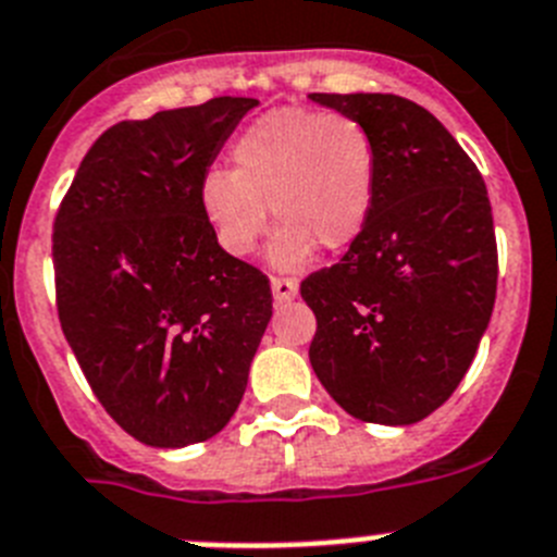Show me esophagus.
<instances>
[{
	"label": "esophagus",
	"instance_id": "obj_1",
	"mask_svg": "<svg viewBox=\"0 0 557 557\" xmlns=\"http://www.w3.org/2000/svg\"><path fill=\"white\" fill-rule=\"evenodd\" d=\"M297 280L292 277H272V294L274 302H288V299L297 297Z\"/></svg>",
	"mask_w": 557,
	"mask_h": 557
}]
</instances>
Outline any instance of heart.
<instances>
[{
	"label": "heart",
	"instance_id": "b5f03b06",
	"mask_svg": "<svg viewBox=\"0 0 557 557\" xmlns=\"http://www.w3.org/2000/svg\"><path fill=\"white\" fill-rule=\"evenodd\" d=\"M232 171L201 178V210L230 255H249L269 230V207L283 224L272 260L297 269L317 246L347 249L364 232L379 185V145L345 111L274 109L251 120L230 145Z\"/></svg>",
	"mask_w": 557,
	"mask_h": 557
}]
</instances>
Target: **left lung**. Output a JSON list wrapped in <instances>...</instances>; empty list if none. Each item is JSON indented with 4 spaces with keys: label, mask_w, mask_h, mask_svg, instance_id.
Here are the masks:
<instances>
[{
    "label": "left lung",
    "mask_w": 557,
    "mask_h": 557,
    "mask_svg": "<svg viewBox=\"0 0 557 557\" xmlns=\"http://www.w3.org/2000/svg\"><path fill=\"white\" fill-rule=\"evenodd\" d=\"M311 98L359 117L379 145L364 232L338 263L299 283L317 317L311 367L352 418L418 423L451 398L493 311L499 251L485 178L412 100Z\"/></svg>",
    "instance_id": "left-lung-1"
}]
</instances>
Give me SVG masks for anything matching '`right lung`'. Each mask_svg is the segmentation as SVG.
I'll use <instances>...</instances> for the list:
<instances>
[{"label": "right lung", "instance_id": "1", "mask_svg": "<svg viewBox=\"0 0 557 557\" xmlns=\"http://www.w3.org/2000/svg\"><path fill=\"white\" fill-rule=\"evenodd\" d=\"M255 98L123 120L95 139L52 224L55 306L95 398L157 448L219 434L272 319L258 265L232 258L201 178Z\"/></svg>", "mask_w": 557, "mask_h": 557}]
</instances>
